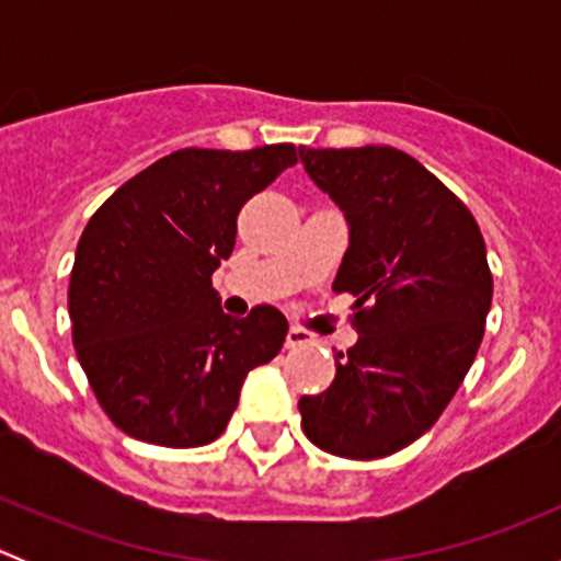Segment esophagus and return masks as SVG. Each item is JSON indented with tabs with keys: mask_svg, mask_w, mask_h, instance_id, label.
Segmentation results:
<instances>
[{
	"mask_svg": "<svg viewBox=\"0 0 561 561\" xmlns=\"http://www.w3.org/2000/svg\"><path fill=\"white\" fill-rule=\"evenodd\" d=\"M309 344V333L301 331V328H290L285 339V347L287 350H296V347H307Z\"/></svg>",
	"mask_w": 561,
	"mask_h": 561,
	"instance_id": "34e87169",
	"label": "esophagus"
}]
</instances>
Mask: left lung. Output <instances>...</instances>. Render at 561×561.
I'll list each match as a JSON object with an SVG mask.
<instances>
[{"instance_id":"1","label":"left lung","mask_w":561,"mask_h":561,"mask_svg":"<svg viewBox=\"0 0 561 561\" xmlns=\"http://www.w3.org/2000/svg\"><path fill=\"white\" fill-rule=\"evenodd\" d=\"M301 162L350 225L333 290L355 296L358 331L331 388L298 401L304 434L333 456H390L437 423L478 355L494 293L485 241L404 151L301 149Z\"/></svg>"}]
</instances>
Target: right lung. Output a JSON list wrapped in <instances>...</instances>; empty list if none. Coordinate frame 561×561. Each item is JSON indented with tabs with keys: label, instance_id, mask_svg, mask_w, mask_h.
Listing matches in <instances>:
<instances>
[{
	"label": "right lung",
	"instance_id": "1",
	"mask_svg": "<svg viewBox=\"0 0 561 561\" xmlns=\"http://www.w3.org/2000/svg\"><path fill=\"white\" fill-rule=\"evenodd\" d=\"M298 154L293 144L173 151L89 219L67 293L72 344L124 434L162 448L214 443L249 371L282 350L285 314H225L211 274L233 252L241 206Z\"/></svg>",
	"mask_w": 561,
	"mask_h": 561
}]
</instances>
